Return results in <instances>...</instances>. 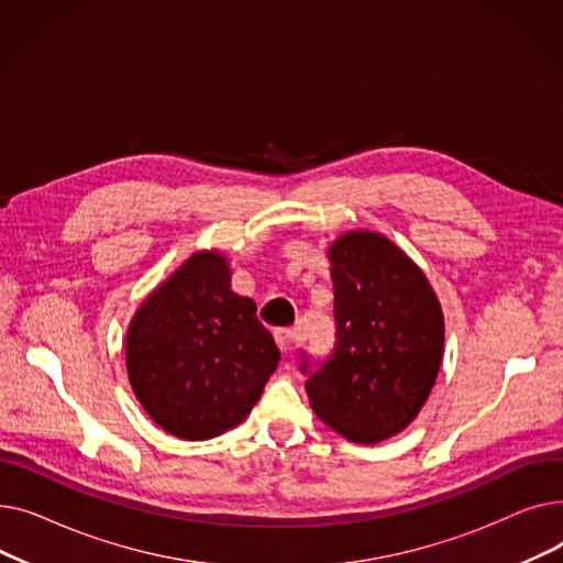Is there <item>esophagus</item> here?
Masks as SVG:
<instances>
[{
  "instance_id": "34e87169",
  "label": "esophagus",
  "mask_w": 563,
  "mask_h": 563,
  "mask_svg": "<svg viewBox=\"0 0 563 563\" xmlns=\"http://www.w3.org/2000/svg\"><path fill=\"white\" fill-rule=\"evenodd\" d=\"M274 338H276V344H278L280 353H291L294 349H297V338H294V333L289 329H278L274 333Z\"/></svg>"
}]
</instances>
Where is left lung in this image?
Segmentation results:
<instances>
[{"label": "left lung", "instance_id": "obj_1", "mask_svg": "<svg viewBox=\"0 0 563 563\" xmlns=\"http://www.w3.org/2000/svg\"><path fill=\"white\" fill-rule=\"evenodd\" d=\"M335 342L327 358L303 353L312 410L353 442H378L424 406L442 361L445 321L424 274L376 232L331 246Z\"/></svg>", "mask_w": 563, "mask_h": 563}]
</instances>
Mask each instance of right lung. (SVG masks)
Instances as JSON below:
<instances>
[{"label":"right lung","instance_id":"right-lung-1","mask_svg":"<svg viewBox=\"0 0 563 563\" xmlns=\"http://www.w3.org/2000/svg\"><path fill=\"white\" fill-rule=\"evenodd\" d=\"M280 353L253 299L230 289L223 255L196 253L134 314L128 374L164 431L214 438L260 399Z\"/></svg>","mask_w":563,"mask_h":563}]
</instances>
